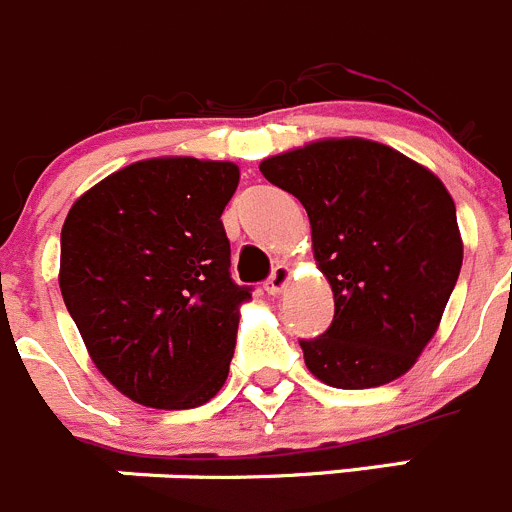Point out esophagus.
Instances as JSON below:
<instances>
[{"label":"esophagus","instance_id":"34e87169","mask_svg":"<svg viewBox=\"0 0 512 512\" xmlns=\"http://www.w3.org/2000/svg\"><path fill=\"white\" fill-rule=\"evenodd\" d=\"M289 279H292V269H289V264H276L274 271H271L269 281H266V292L279 294L281 289L287 287Z\"/></svg>","mask_w":512,"mask_h":512}]
</instances>
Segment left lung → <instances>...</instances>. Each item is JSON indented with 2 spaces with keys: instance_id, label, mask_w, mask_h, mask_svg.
Instances as JSON below:
<instances>
[{
  "instance_id": "1",
  "label": "left lung",
  "mask_w": 512,
  "mask_h": 512,
  "mask_svg": "<svg viewBox=\"0 0 512 512\" xmlns=\"http://www.w3.org/2000/svg\"><path fill=\"white\" fill-rule=\"evenodd\" d=\"M312 225L335 297L325 335L299 340L314 378L375 388L409 373L437 335L462 269L457 208L424 164L360 137L320 139L259 164Z\"/></svg>"
}]
</instances>
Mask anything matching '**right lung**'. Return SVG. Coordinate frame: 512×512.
Returning a JSON list of instances; mask_svg holds the SVG:
<instances>
[{
    "instance_id": "obj_1",
    "label": "right lung",
    "mask_w": 512,
    "mask_h": 512,
    "mask_svg": "<svg viewBox=\"0 0 512 512\" xmlns=\"http://www.w3.org/2000/svg\"><path fill=\"white\" fill-rule=\"evenodd\" d=\"M233 162L154 157L83 192L60 233V294L93 365L149 409L223 388L251 289L231 279Z\"/></svg>"
}]
</instances>
